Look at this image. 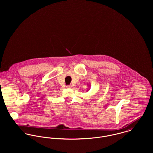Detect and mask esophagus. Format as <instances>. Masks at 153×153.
<instances>
[{
    "instance_id": "esophagus-1",
    "label": "esophagus",
    "mask_w": 153,
    "mask_h": 153,
    "mask_svg": "<svg viewBox=\"0 0 153 153\" xmlns=\"http://www.w3.org/2000/svg\"><path fill=\"white\" fill-rule=\"evenodd\" d=\"M66 87L68 88H71L72 87V86L71 85H69L66 86Z\"/></svg>"
}]
</instances>
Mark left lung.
<instances>
[{"instance_id":"obj_1","label":"left lung","mask_w":153,"mask_h":153,"mask_svg":"<svg viewBox=\"0 0 153 153\" xmlns=\"http://www.w3.org/2000/svg\"><path fill=\"white\" fill-rule=\"evenodd\" d=\"M88 91H89V89H88Z\"/></svg>"}]
</instances>
